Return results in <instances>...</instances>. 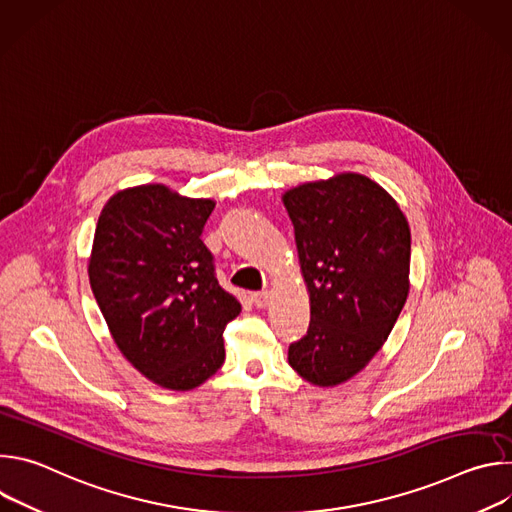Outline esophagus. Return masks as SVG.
Listing matches in <instances>:
<instances>
[{
  "instance_id": "1",
  "label": "esophagus",
  "mask_w": 512,
  "mask_h": 512,
  "mask_svg": "<svg viewBox=\"0 0 512 512\" xmlns=\"http://www.w3.org/2000/svg\"><path fill=\"white\" fill-rule=\"evenodd\" d=\"M251 302L255 308H267L269 302H271V291H257V294L251 296Z\"/></svg>"
}]
</instances>
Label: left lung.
Wrapping results in <instances>:
<instances>
[{"mask_svg": "<svg viewBox=\"0 0 512 512\" xmlns=\"http://www.w3.org/2000/svg\"><path fill=\"white\" fill-rule=\"evenodd\" d=\"M310 296L308 334L287 360L304 381L336 387L387 342L409 296L411 231L375 180L340 172L281 194Z\"/></svg>", "mask_w": 512, "mask_h": 512, "instance_id": "obj_1", "label": "left lung"}]
</instances>
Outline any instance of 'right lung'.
<instances>
[{
  "instance_id": "1",
  "label": "right lung",
  "mask_w": 512,
  "mask_h": 512,
  "mask_svg": "<svg viewBox=\"0 0 512 512\" xmlns=\"http://www.w3.org/2000/svg\"><path fill=\"white\" fill-rule=\"evenodd\" d=\"M214 204L139 184L99 214L91 289L121 354L162 389L192 391L221 369L225 326L241 314L200 239Z\"/></svg>"
}]
</instances>
